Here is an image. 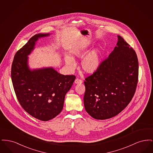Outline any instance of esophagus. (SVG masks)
Wrapping results in <instances>:
<instances>
[{"label":"esophagus","mask_w":153,"mask_h":153,"mask_svg":"<svg viewBox=\"0 0 153 153\" xmlns=\"http://www.w3.org/2000/svg\"><path fill=\"white\" fill-rule=\"evenodd\" d=\"M82 82V80H80V79H76V80H74V84H81Z\"/></svg>","instance_id":"34e87169"}]
</instances>
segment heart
<instances>
[{"mask_svg":"<svg viewBox=\"0 0 153 153\" xmlns=\"http://www.w3.org/2000/svg\"><path fill=\"white\" fill-rule=\"evenodd\" d=\"M88 51L86 46H77L73 48L71 51L72 57L66 56L65 62L66 66L71 70L76 68V64L73 58H82ZM102 54L100 49L96 48L89 52L87 54L82 58L81 62V68L82 71L87 74H92L97 70L101 63Z\"/></svg>","mask_w":153,"mask_h":153,"instance_id":"b5f03b06","label":"heart"}]
</instances>
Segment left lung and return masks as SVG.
I'll return each instance as SVG.
<instances>
[{
	"instance_id": "obj_1",
	"label": "left lung",
	"mask_w": 153,
	"mask_h": 153,
	"mask_svg": "<svg viewBox=\"0 0 153 153\" xmlns=\"http://www.w3.org/2000/svg\"><path fill=\"white\" fill-rule=\"evenodd\" d=\"M114 51L95 73L85 79L84 107L98 120L115 117L131 102L138 79L137 54L122 36H117Z\"/></svg>"
}]
</instances>
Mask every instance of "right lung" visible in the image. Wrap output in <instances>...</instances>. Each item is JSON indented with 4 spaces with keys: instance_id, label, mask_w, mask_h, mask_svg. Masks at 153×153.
<instances>
[{
    "instance_id": "obj_1",
    "label": "right lung",
    "mask_w": 153,
    "mask_h": 153,
    "mask_svg": "<svg viewBox=\"0 0 153 153\" xmlns=\"http://www.w3.org/2000/svg\"><path fill=\"white\" fill-rule=\"evenodd\" d=\"M51 34L39 33L32 36L15 55L11 80L17 99L22 108L32 117L48 121L57 116L64 107L66 94L76 77L63 75L53 67L31 69L28 57L38 40Z\"/></svg>"
}]
</instances>
